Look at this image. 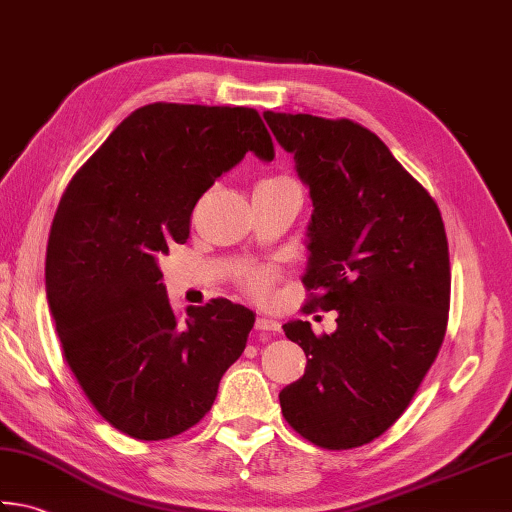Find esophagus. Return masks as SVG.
Returning a JSON list of instances; mask_svg holds the SVG:
<instances>
[{
	"label": "esophagus",
	"instance_id": "esophagus-1",
	"mask_svg": "<svg viewBox=\"0 0 512 512\" xmlns=\"http://www.w3.org/2000/svg\"><path fill=\"white\" fill-rule=\"evenodd\" d=\"M254 327H256L258 332H269V334L281 332V323H276L274 318H267V316H258Z\"/></svg>",
	"mask_w": 512,
	"mask_h": 512
}]
</instances>
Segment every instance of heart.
Returning <instances> with one entry per match:
<instances>
[{
    "instance_id": "heart-1",
    "label": "heart",
    "mask_w": 512,
    "mask_h": 512,
    "mask_svg": "<svg viewBox=\"0 0 512 512\" xmlns=\"http://www.w3.org/2000/svg\"><path fill=\"white\" fill-rule=\"evenodd\" d=\"M289 185H296V182L287 176H274V178L260 180L256 189H276V187H289ZM269 283H272V274H269L267 269L247 267L245 272L240 274V285H243L245 292L252 296H265Z\"/></svg>"
}]
</instances>
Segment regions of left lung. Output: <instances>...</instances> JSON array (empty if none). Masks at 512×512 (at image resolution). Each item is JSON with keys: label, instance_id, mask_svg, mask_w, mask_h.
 Wrapping results in <instances>:
<instances>
[{"label": "left lung", "instance_id": "1", "mask_svg": "<svg viewBox=\"0 0 512 512\" xmlns=\"http://www.w3.org/2000/svg\"><path fill=\"white\" fill-rule=\"evenodd\" d=\"M310 187L303 312L336 310V330L283 325L307 368L283 392L298 435L327 450L381 437L435 363L450 310L448 238L437 202L370 129L265 111Z\"/></svg>", "mask_w": 512, "mask_h": 512}]
</instances>
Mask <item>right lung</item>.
I'll return each mask as SVG.
<instances>
[{
    "instance_id": "obj_1",
    "label": "right lung",
    "mask_w": 512,
    "mask_h": 512,
    "mask_svg": "<svg viewBox=\"0 0 512 512\" xmlns=\"http://www.w3.org/2000/svg\"><path fill=\"white\" fill-rule=\"evenodd\" d=\"M274 160L256 109L156 102L124 118L57 205L46 298L64 359L104 421L160 441L205 417L254 312L227 298L169 303L158 258L189 238L200 196L245 153Z\"/></svg>"
}]
</instances>
